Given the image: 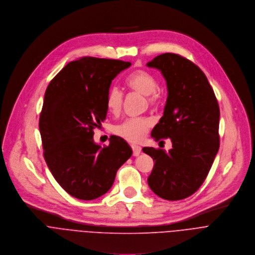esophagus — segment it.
<instances>
[{
	"label": "esophagus",
	"mask_w": 255,
	"mask_h": 255,
	"mask_svg": "<svg viewBox=\"0 0 255 255\" xmlns=\"http://www.w3.org/2000/svg\"><path fill=\"white\" fill-rule=\"evenodd\" d=\"M131 147H132V155L134 157H137L141 152V147L138 145H132Z\"/></svg>",
	"instance_id": "1"
}]
</instances>
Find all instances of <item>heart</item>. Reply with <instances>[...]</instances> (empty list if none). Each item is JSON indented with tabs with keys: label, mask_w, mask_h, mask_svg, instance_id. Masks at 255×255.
Returning a JSON list of instances; mask_svg holds the SVG:
<instances>
[{
	"label": "heart",
	"mask_w": 255,
	"mask_h": 255,
	"mask_svg": "<svg viewBox=\"0 0 255 255\" xmlns=\"http://www.w3.org/2000/svg\"><path fill=\"white\" fill-rule=\"evenodd\" d=\"M127 85L131 90L145 95L147 104L155 106L160 99V93L157 89V79L151 73L145 70H135L127 77ZM124 93L117 86L113 85L107 92L106 107L108 111L118 116L123 108ZM152 123L147 118L128 119L114 128V132L128 141L137 142L140 141L147 133Z\"/></svg>",
	"instance_id": "heart-1"
}]
</instances>
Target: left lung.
I'll use <instances>...</instances> for the list:
<instances>
[{"label": "left lung", "mask_w": 255, "mask_h": 255, "mask_svg": "<svg viewBox=\"0 0 255 255\" xmlns=\"http://www.w3.org/2000/svg\"><path fill=\"white\" fill-rule=\"evenodd\" d=\"M146 66L161 71L168 89L164 116L151 136L160 142L172 141L168 152L142 148L155 161L147 184L165 200H182L205 181L218 152L219 106L206 75L190 60L165 53Z\"/></svg>", "instance_id": "obj_1"}]
</instances>
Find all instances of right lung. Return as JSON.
I'll list each match as a JSON object with an SVG mask.
<instances>
[{
  "instance_id": "right-lung-1",
  "label": "right lung",
  "mask_w": 255,
  "mask_h": 255,
  "mask_svg": "<svg viewBox=\"0 0 255 255\" xmlns=\"http://www.w3.org/2000/svg\"><path fill=\"white\" fill-rule=\"evenodd\" d=\"M130 62L83 57L69 62L49 83L39 120L44 159L58 184L71 196L93 200L113 186L132 150L114 135L101 147L93 128L106 118L107 92Z\"/></svg>"
}]
</instances>
